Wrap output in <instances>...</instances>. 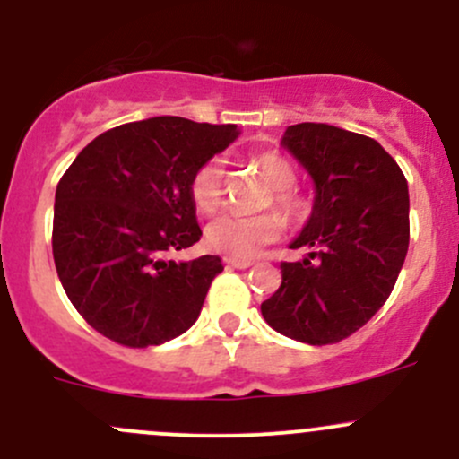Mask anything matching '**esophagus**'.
Listing matches in <instances>:
<instances>
[{
    "mask_svg": "<svg viewBox=\"0 0 459 459\" xmlns=\"http://www.w3.org/2000/svg\"><path fill=\"white\" fill-rule=\"evenodd\" d=\"M226 262V266L229 268H238V270H246V268H250L253 266V262H242V259H224Z\"/></svg>",
    "mask_w": 459,
    "mask_h": 459,
    "instance_id": "esophagus-1",
    "label": "esophagus"
}]
</instances>
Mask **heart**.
I'll return each mask as SVG.
<instances>
[{
    "label": "heart",
    "mask_w": 459,
    "mask_h": 459,
    "mask_svg": "<svg viewBox=\"0 0 459 459\" xmlns=\"http://www.w3.org/2000/svg\"><path fill=\"white\" fill-rule=\"evenodd\" d=\"M266 182L273 186V204L288 224L301 226L315 213V204L306 193L294 189L297 171L286 156L277 152H264L253 158ZM193 206L202 215H213L224 206L226 182L224 162L209 158L193 171L189 180ZM281 216V217H282ZM274 213L262 215H221L206 226V244L230 259H250L264 246L277 242L283 233V221Z\"/></svg>",
    "instance_id": "obj_1"
}]
</instances>
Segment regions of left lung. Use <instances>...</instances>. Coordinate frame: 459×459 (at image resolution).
Returning <instances> with one entry per match:
<instances>
[{"label":"left lung","mask_w":459,"mask_h":459,"mask_svg":"<svg viewBox=\"0 0 459 459\" xmlns=\"http://www.w3.org/2000/svg\"><path fill=\"white\" fill-rule=\"evenodd\" d=\"M283 147L310 171L315 213L281 262V286L262 303L273 330L310 345L354 334L392 294L409 248V189L374 138L325 123L290 125Z\"/></svg>","instance_id":"left-lung-1"}]
</instances>
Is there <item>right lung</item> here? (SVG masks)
Segmentation results:
<instances>
[{"mask_svg": "<svg viewBox=\"0 0 459 459\" xmlns=\"http://www.w3.org/2000/svg\"><path fill=\"white\" fill-rule=\"evenodd\" d=\"M238 138V125L156 116L94 138L56 185L52 255L61 286L99 334L160 345L200 316L217 255L173 262L200 242L189 180Z\"/></svg>", "mask_w": 459, "mask_h": 459, "instance_id": "1", "label": "right lung"}]
</instances>
